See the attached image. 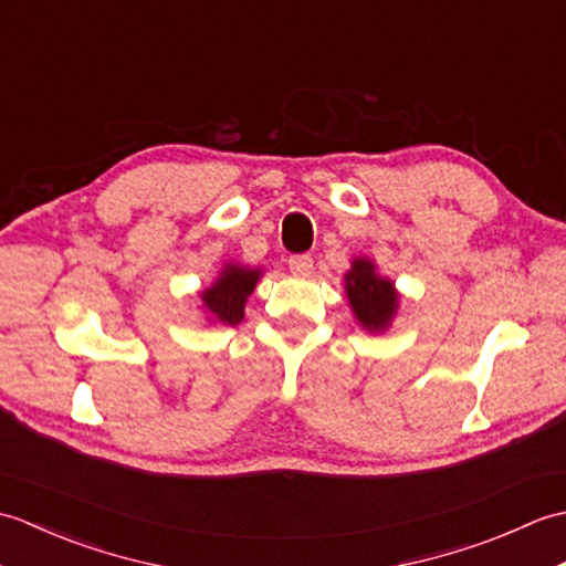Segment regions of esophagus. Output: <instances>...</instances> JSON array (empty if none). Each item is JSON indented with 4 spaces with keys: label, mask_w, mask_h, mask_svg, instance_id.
Returning a JSON list of instances; mask_svg holds the SVG:
<instances>
[{
    "label": "esophagus",
    "mask_w": 566,
    "mask_h": 566,
    "mask_svg": "<svg viewBox=\"0 0 566 566\" xmlns=\"http://www.w3.org/2000/svg\"><path fill=\"white\" fill-rule=\"evenodd\" d=\"M290 270L294 274H308L311 270H314V258L306 255V252H302V255H292L290 258Z\"/></svg>",
    "instance_id": "34e87169"
}]
</instances>
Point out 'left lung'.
<instances>
[{
	"label": "left lung",
	"mask_w": 566,
	"mask_h": 566,
	"mask_svg": "<svg viewBox=\"0 0 566 566\" xmlns=\"http://www.w3.org/2000/svg\"><path fill=\"white\" fill-rule=\"evenodd\" d=\"M345 290L357 321L365 328L381 331L389 326L399 296L389 280L375 274V264L369 260H355L353 270L345 274Z\"/></svg>",
	"instance_id": "1"
}]
</instances>
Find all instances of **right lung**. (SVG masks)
Returning <instances> with one entry per match:
<instances>
[{"mask_svg": "<svg viewBox=\"0 0 566 566\" xmlns=\"http://www.w3.org/2000/svg\"><path fill=\"white\" fill-rule=\"evenodd\" d=\"M260 280V270H248V268H235V264H228L223 274L219 276L211 290L201 294L203 304L211 311V316L226 323V326H238L243 321V308L245 298L255 290Z\"/></svg>", "mask_w": 566, "mask_h": 566, "instance_id": "1", "label": "right lung"}]
</instances>
